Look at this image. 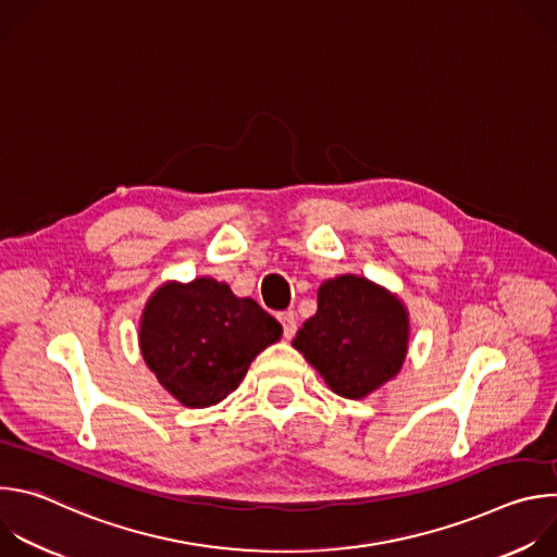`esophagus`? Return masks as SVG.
<instances>
[{
	"mask_svg": "<svg viewBox=\"0 0 557 557\" xmlns=\"http://www.w3.org/2000/svg\"><path fill=\"white\" fill-rule=\"evenodd\" d=\"M277 320L282 324V335L286 339H290L295 333H297V320H295V312L293 310H286V312H280Z\"/></svg>",
	"mask_w": 557,
	"mask_h": 557,
	"instance_id": "esophagus-1",
	"label": "esophagus"
}]
</instances>
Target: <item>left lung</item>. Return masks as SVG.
Instances as JSON below:
<instances>
[{
    "label": "left lung",
    "instance_id": "obj_1",
    "mask_svg": "<svg viewBox=\"0 0 557 557\" xmlns=\"http://www.w3.org/2000/svg\"><path fill=\"white\" fill-rule=\"evenodd\" d=\"M293 346L346 399L366 394L401 370L408 350V312L381 286L339 275L320 286L317 312Z\"/></svg>",
    "mask_w": 557,
    "mask_h": 557
}]
</instances>
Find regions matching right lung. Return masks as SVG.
<instances>
[{
  "instance_id": "1",
  "label": "right lung",
  "mask_w": 557,
  "mask_h": 557,
  "mask_svg": "<svg viewBox=\"0 0 557 557\" xmlns=\"http://www.w3.org/2000/svg\"><path fill=\"white\" fill-rule=\"evenodd\" d=\"M282 335V326L251 297L224 282H170L145 306L140 352L183 406L209 408L226 399L251 361Z\"/></svg>"
}]
</instances>
